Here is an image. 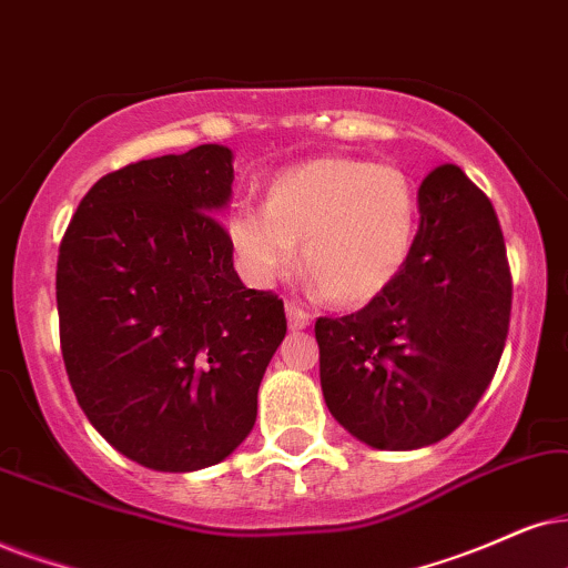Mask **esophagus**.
I'll use <instances>...</instances> for the list:
<instances>
[{"mask_svg": "<svg viewBox=\"0 0 568 568\" xmlns=\"http://www.w3.org/2000/svg\"><path fill=\"white\" fill-rule=\"evenodd\" d=\"M285 314H288V325L293 329H304L308 327V322H312V314L306 312V308H301L298 304H285Z\"/></svg>", "mask_w": 568, "mask_h": 568, "instance_id": "obj_1", "label": "esophagus"}]
</instances>
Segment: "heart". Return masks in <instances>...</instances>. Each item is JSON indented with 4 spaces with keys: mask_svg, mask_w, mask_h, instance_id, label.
<instances>
[{
    "mask_svg": "<svg viewBox=\"0 0 568 568\" xmlns=\"http://www.w3.org/2000/svg\"><path fill=\"white\" fill-rule=\"evenodd\" d=\"M416 193L398 168L327 154L277 172L264 206L241 204L227 217L235 264L254 285L275 283L301 260L333 304L377 298L412 254Z\"/></svg>",
    "mask_w": 568,
    "mask_h": 568,
    "instance_id": "1",
    "label": "heart"
}]
</instances>
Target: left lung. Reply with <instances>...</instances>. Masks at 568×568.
I'll return each mask as SVG.
<instances>
[{
  "instance_id": "obj_1",
  "label": "left lung",
  "mask_w": 568,
  "mask_h": 568,
  "mask_svg": "<svg viewBox=\"0 0 568 568\" xmlns=\"http://www.w3.org/2000/svg\"><path fill=\"white\" fill-rule=\"evenodd\" d=\"M419 231L387 288L348 317H320V383L356 440L414 450L462 425L498 369L511 270L490 199L456 164L422 181Z\"/></svg>"
}]
</instances>
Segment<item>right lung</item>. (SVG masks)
<instances>
[{
  "label": "right lung",
  "mask_w": 568,
  "mask_h": 568,
  "mask_svg": "<svg viewBox=\"0 0 568 568\" xmlns=\"http://www.w3.org/2000/svg\"><path fill=\"white\" fill-rule=\"evenodd\" d=\"M233 152L204 143L91 185L57 260L64 369L112 448L156 471L220 464L256 422V393L285 337L272 291L241 283L214 217Z\"/></svg>",
  "instance_id": "add662e5"
}]
</instances>
